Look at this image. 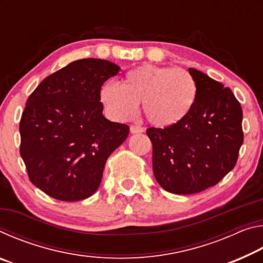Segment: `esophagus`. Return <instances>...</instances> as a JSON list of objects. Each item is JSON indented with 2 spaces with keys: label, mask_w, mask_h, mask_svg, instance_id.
I'll return each instance as SVG.
<instances>
[{
  "label": "esophagus",
  "mask_w": 263,
  "mask_h": 263,
  "mask_svg": "<svg viewBox=\"0 0 263 263\" xmlns=\"http://www.w3.org/2000/svg\"><path fill=\"white\" fill-rule=\"evenodd\" d=\"M130 131L131 133H140V132H144V127L138 126V125H131Z\"/></svg>",
  "instance_id": "1"
}]
</instances>
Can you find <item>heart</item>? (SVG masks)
Instances as JSON below:
<instances>
[{
  "instance_id": "obj_1",
  "label": "heart",
  "mask_w": 263,
  "mask_h": 263,
  "mask_svg": "<svg viewBox=\"0 0 263 263\" xmlns=\"http://www.w3.org/2000/svg\"><path fill=\"white\" fill-rule=\"evenodd\" d=\"M197 99V84L189 72L168 66L142 65L126 74L123 86L109 81L101 87L100 101L111 118L124 122L142 111L151 124L169 127L183 121Z\"/></svg>"
}]
</instances>
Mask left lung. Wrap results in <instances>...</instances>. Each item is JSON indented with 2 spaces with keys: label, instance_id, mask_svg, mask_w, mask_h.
Segmentation results:
<instances>
[{
  "label": "left lung",
  "instance_id": "obj_1",
  "mask_svg": "<svg viewBox=\"0 0 263 263\" xmlns=\"http://www.w3.org/2000/svg\"><path fill=\"white\" fill-rule=\"evenodd\" d=\"M197 99L174 126L147 128L153 173L172 194L189 195L217 184L235 166L243 142L242 109L230 88L189 68Z\"/></svg>",
  "mask_w": 263,
  "mask_h": 263
}]
</instances>
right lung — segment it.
Returning a JSON list of instances; mask_svg holds the SVG:
<instances>
[{
  "label": "right lung",
  "instance_id": "right-lung-1",
  "mask_svg": "<svg viewBox=\"0 0 263 263\" xmlns=\"http://www.w3.org/2000/svg\"><path fill=\"white\" fill-rule=\"evenodd\" d=\"M119 69L94 58L73 61L43 80L26 101L21 157L30 181L51 197H90L106 160L127 138L130 128L106 119L100 101L101 87Z\"/></svg>",
  "mask_w": 263,
  "mask_h": 263
}]
</instances>
